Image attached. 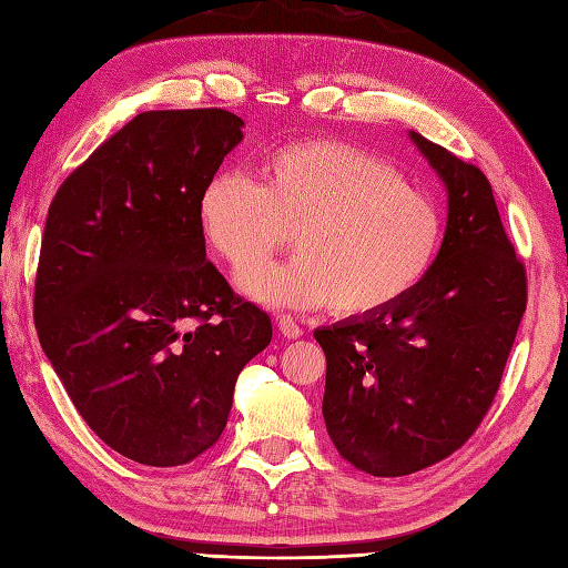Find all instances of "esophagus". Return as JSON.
Instances as JSON below:
<instances>
[{
	"label": "esophagus",
	"instance_id": "obj_1",
	"mask_svg": "<svg viewBox=\"0 0 568 568\" xmlns=\"http://www.w3.org/2000/svg\"><path fill=\"white\" fill-rule=\"evenodd\" d=\"M277 329H281V334L287 336V339H300V336H303V327H300L293 317H285V315L277 320Z\"/></svg>",
	"mask_w": 568,
	"mask_h": 568
}]
</instances>
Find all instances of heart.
<instances>
[{
  "mask_svg": "<svg viewBox=\"0 0 568 568\" xmlns=\"http://www.w3.org/2000/svg\"><path fill=\"white\" fill-rule=\"evenodd\" d=\"M200 232L241 287L273 310L364 320L400 305L432 273L444 214L378 155L334 139L285 143L261 161L258 183L216 173L197 197ZM294 234L298 256L255 265ZM254 271L251 272L250 268Z\"/></svg>",
  "mask_w": 568,
  "mask_h": 568,
  "instance_id": "b5f03b06",
  "label": "heart"
}]
</instances>
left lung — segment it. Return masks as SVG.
<instances>
[{
	"label": "left lung",
	"mask_w": 568,
	"mask_h": 568,
	"mask_svg": "<svg viewBox=\"0 0 568 568\" xmlns=\"http://www.w3.org/2000/svg\"><path fill=\"white\" fill-rule=\"evenodd\" d=\"M409 139L449 192L442 253L400 305L315 332L327 356L322 415L336 452L371 476H407L468 442L498 393L527 307L525 265L488 178Z\"/></svg>",
	"instance_id": "obj_1"
}]
</instances>
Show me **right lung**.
Wrapping results in <instances>:
<instances>
[{"label": "right lung", "mask_w": 568, "mask_h": 568, "mask_svg": "<svg viewBox=\"0 0 568 568\" xmlns=\"http://www.w3.org/2000/svg\"><path fill=\"white\" fill-rule=\"evenodd\" d=\"M232 112H143L58 187L36 271L39 342L114 452L180 466L222 437L271 317L207 261L197 197L244 139Z\"/></svg>", "instance_id": "1"}]
</instances>
